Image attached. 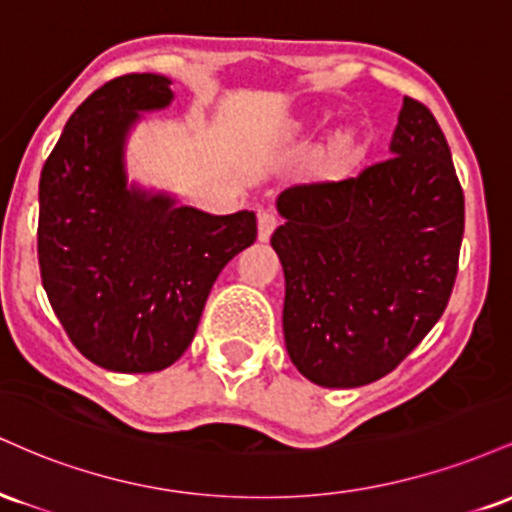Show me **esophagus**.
Returning <instances> with one entry per match:
<instances>
[{"instance_id":"obj_1","label":"esophagus","mask_w":512,"mask_h":512,"mask_svg":"<svg viewBox=\"0 0 512 512\" xmlns=\"http://www.w3.org/2000/svg\"><path fill=\"white\" fill-rule=\"evenodd\" d=\"M276 226H279V216H276L274 211L262 209L260 214H257V236H260V240H269Z\"/></svg>"}]
</instances>
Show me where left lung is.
I'll return each instance as SVG.
<instances>
[{"label":"left lung","instance_id":"left-lung-1","mask_svg":"<svg viewBox=\"0 0 512 512\" xmlns=\"http://www.w3.org/2000/svg\"><path fill=\"white\" fill-rule=\"evenodd\" d=\"M390 154L354 178L303 182L276 199L286 351L315 385L361 387L395 370L455 286L464 195L424 103L404 98Z\"/></svg>","mask_w":512,"mask_h":512}]
</instances>
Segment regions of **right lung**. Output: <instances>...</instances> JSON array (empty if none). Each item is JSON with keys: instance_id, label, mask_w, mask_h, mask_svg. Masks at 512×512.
Returning a JSON list of instances; mask_svg holds the SVG:
<instances>
[{"instance_id": "obj_1", "label": "right lung", "mask_w": 512, "mask_h": 512, "mask_svg": "<svg viewBox=\"0 0 512 512\" xmlns=\"http://www.w3.org/2000/svg\"><path fill=\"white\" fill-rule=\"evenodd\" d=\"M170 101L166 76H117L74 110L40 173L45 293L76 349L115 373L178 361L216 276L257 238L252 211L214 216L127 185L129 129Z\"/></svg>"}]
</instances>
